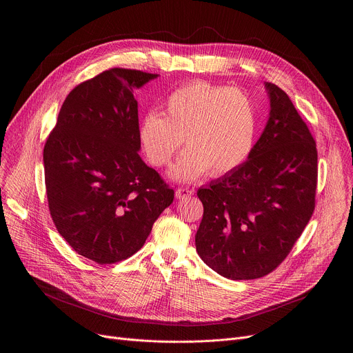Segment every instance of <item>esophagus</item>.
Returning <instances> with one entry per match:
<instances>
[{
	"mask_svg": "<svg viewBox=\"0 0 353 353\" xmlns=\"http://www.w3.org/2000/svg\"><path fill=\"white\" fill-rule=\"evenodd\" d=\"M194 194V190H190L187 187H180L176 190V198L177 199H183V198H187V196H191Z\"/></svg>",
	"mask_w": 353,
	"mask_h": 353,
	"instance_id": "esophagus-1",
	"label": "esophagus"
}]
</instances>
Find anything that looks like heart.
Returning a JSON list of instances; mask_svg holds the SVG:
<instances>
[{
	"label": "heart",
	"instance_id": "heart-1",
	"mask_svg": "<svg viewBox=\"0 0 353 353\" xmlns=\"http://www.w3.org/2000/svg\"><path fill=\"white\" fill-rule=\"evenodd\" d=\"M257 112L236 88L195 81L176 89L165 114L149 112L139 125V141L155 166L168 165L185 139L187 150L170 169L179 181H191L208 170L212 176L233 172L253 150Z\"/></svg>",
	"mask_w": 353,
	"mask_h": 353
}]
</instances>
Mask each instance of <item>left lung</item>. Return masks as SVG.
I'll return each mask as SVG.
<instances>
[{
	"label": "left lung",
	"mask_w": 353,
	"mask_h": 353,
	"mask_svg": "<svg viewBox=\"0 0 353 353\" xmlns=\"http://www.w3.org/2000/svg\"><path fill=\"white\" fill-rule=\"evenodd\" d=\"M270 117L247 161L196 191V253L219 275L256 279L290 253L316 207L317 149L289 96L265 82Z\"/></svg>",
	"instance_id": "8db88e82"
}]
</instances>
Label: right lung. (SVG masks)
Instances as JSON below:
<instances>
[{"label":"right lung","mask_w":353,"mask_h":353,"mask_svg":"<svg viewBox=\"0 0 353 353\" xmlns=\"http://www.w3.org/2000/svg\"><path fill=\"white\" fill-rule=\"evenodd\" d=\"M155 78L112 68L79 83L44 145L50 215L77 253L100 265L135 254L173 203L174 191L138 155L132 92Z\"/></svg>","instance_id":"1"}]
</instances>
